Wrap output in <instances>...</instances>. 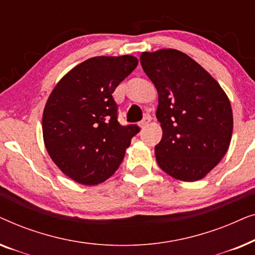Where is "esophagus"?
<instances>
[{
  "instance_id": "1",
  "label": "esophagus",
  "mask_w": 255,
  "mask_h": 255,
  "mask_svg": "<svg viewBox=\"0 0 255 255\" xmlns=\"http://www.w3.org/2000/svg\"><path fill=\"white\" fill-rule=\"evenodd\" d=\"M149 122H151V117H149V116H145L144 120H142V121L140 122V123H139V127H140L141 128H146V127H147V125H148Z\"/></svg>"
}]
</instances>
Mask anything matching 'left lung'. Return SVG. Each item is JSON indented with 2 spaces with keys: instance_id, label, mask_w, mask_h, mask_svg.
Here are the masks:
<instances>
[{
  "instance_id": "1",
  "label": "left lung",
  "mask_w": 255,
  "mask_h": 255,
  "mask_svg": "<svg viewBox=\"0 0 255 255\" xmlns=\"http://www.w3.org/2000/svg\"><path fill=\"white\" fill-rule=\"evenodd\" d=\"M141 67L159 95L162 138L156 162L174 179H203L228 152L233 130L230 101L218 82L183 52H142Z\"/></svg>"
}]
</instances>
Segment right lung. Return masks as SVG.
<instances>
[{"label": "right lung", "mask_w": 255, "mask_h": 255, "mask_svg": "<svg viewBox=\"0 0 255 255\" xmlns=\"http://www.w3.org/2000/svg\"><path fill=\"white\" fill-rule=\"evenodd\" d=\"M132 55L95 57L69 71L48 97L43 114L45 147L62 173L95 186L123 161L135 124L121 125L113 93L137 67Z\"/></svg>", "instance_id": "obj_1"}]
</instances>
